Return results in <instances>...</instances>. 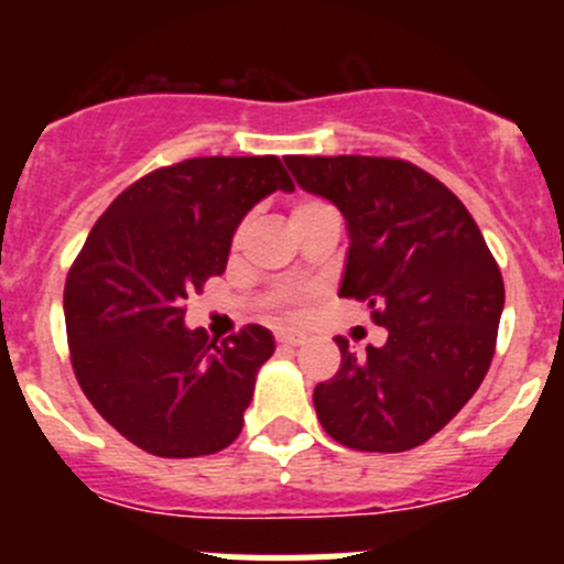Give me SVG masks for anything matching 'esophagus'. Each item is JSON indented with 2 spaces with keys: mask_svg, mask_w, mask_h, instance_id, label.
Listing matches in <instances>:
<instances>
[{
  "mask_svg": "<svg viewBox=\"0 0 564 564\" xmlns=\"http://www.w3.org/2000/svg\"><path fill=\"white\" fill-rule=\"evenodd\" d=\"M275 340H278V344H283V346H300L305 340V335L303 333H289V329H283V333L275 335Z\"/></svg>",
  "mask_w": 564,
  "mask_h": 564,
  "instance_id": "34e87169",
  "label": "esophagus"
}]
</instances>
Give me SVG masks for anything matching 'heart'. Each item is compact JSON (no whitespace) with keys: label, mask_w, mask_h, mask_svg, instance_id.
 I'll list each match as a JSON object with an SVG mask.
<instances>
[{"label":"heart","mask_w":564,"mask_h":564,"mask_svg":"<svg viewBox=\"0 0 564 564\" xmlns=\"http://www.w3.org/2000/svg\"><path fill=\"white\" fill-rule=\"evenodd\" d=\"M322 204L324 202H318V198H303V202L294 204L292 218H297V215L308 213V209H314V207H322ZM305 297H308V289H303V286H281L270 297V305H272V311H275V314L281 316V318H294V316L300 314V305L305 303Z\"/></svg>","instance_id":"heart-1"}]
</instances>
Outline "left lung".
I'll return each instance as SVG.
<instances>
[{
  "label": "left lung",
  "mask_w": 564,
  "mask_h": 564,
  "mask_svg": "<svg viewBox=\"0 0 564 564\" xmlns=\"http://www.w3.org/2000/svg\"><path fill=\"white\" fill-rule=\"evenodd\" d=\"M297 185L329 198L349 226L340 297L360 300L388 344L318 382L322 429L344 447L403 453L440 434L475 395L497 349L505 283L469 209L401 158L286 155Z\"/></svg>",
  "instance_id": "left-lung-1"
}]
</instances>
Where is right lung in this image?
<instances>
[{"label": "right lung", "mask_w": 564, "mask_h": 564, "mask_svg": "<svg viewBox=\"0 0 564 564\" xmlns=\"http://www.w3.org/2000/svg\"><path fill=\"white\" fill-rule=\"evenodd\" d=\"M294 182L275 155L187 158L124 187L65 281L73 373L100 417L141 451L196 458L240 436L256 373L275 351L246 324L224 340L185 327L187 294L224 275L246 213Z\"/></svg>", "instance_id": "obj_1"}]
</instances>
